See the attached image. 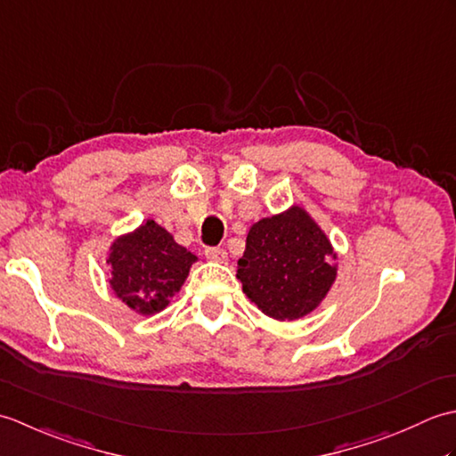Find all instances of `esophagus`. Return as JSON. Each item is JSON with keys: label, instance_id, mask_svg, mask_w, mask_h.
Returning <instances> with one entry per match:
<instances>
[{"label": "esophagus", "instance_id": "1", "mask_svg": "<svg viewBox=\"0 0 456 456\" xmlns=\"http://www.w3.org/2000/svg\"><path fill=\"white\" fill-rule=\"evenodd\" d=\"M206 256L213 263H219V265H225L227 263V253L219 247H209L206 248Z\"/></svg>", "mask_w": 456, "mask_h": 456}]
</instances>
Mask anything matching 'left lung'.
<instances>
[{
	"mask_svg": "<svg viewBox=\"0 0 456 456\" xmlns=\"http://www.w3.org/2000/svg\"><path fill=\"white\" fill-rule=\"evenodd\" d=\"M337 253L302 206L253 223L237 278L265 315L296 322L322 305L337 280Z\"/></svg>",
	"mask_w": 456,
	"mask_h": 456,
	"instance_id": "8db88e82",
	"label": "left lung"
}]
</instances>
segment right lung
Returning a JSON list of instances; mask_svg holds the SVG:
<instances>
[{"mask_svg":"<svg viewBox=\"0 0 456 456\" xmlns=\"http://www.w3.org/2000/svg\"><path fill=\"white\" fill-rule=\"evenodd\" d=\"M198 256L174 240L172 233L147 219L113 239L105 263L108 284L118 299L139 315L160 314L186 282Z\"/></svg>","mask_w":456,"mask_h":456,"instance_id":"right-lung-1","label":"right lung"}]
</instances>
